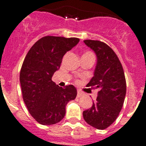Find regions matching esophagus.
Segmentation results:
<instances>
[{"label":"esophagus","mask_w":146,"mask_h":146,"mask_svg":"<svg viewBox=\"0 0 146 146\" xmlns=\"http://www.w3.org/2000/svg\"><path fill=\"white\" fill-rule=\"evenodd\" d=\"M82 96H83V93H82V92L78 91V92H77V97L78 98H80V97H82Z\"/></svg>","instance_id":"34e87169"}]
</instances>
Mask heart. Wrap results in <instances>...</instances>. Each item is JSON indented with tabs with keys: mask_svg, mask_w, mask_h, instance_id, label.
Instances as JSON below:
<instances>
[{
	"mask_svg": "<svg viewBox=\"0 0 146 146\" xmlns=\"http://www.w3.org/2000/svg\"><path fill=\"white\" fill-rule=\"evenodd\" d=\"M90 53H91V52H86V54H90Z\"/></svg>",
	"mask_w": 146,
	"mask_h": 146,
	"instance_id": "obj_1",
	"label": "heart"
}]
</instances>
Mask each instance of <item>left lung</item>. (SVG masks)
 Here are the masks:
<instances>
[{"label": "left lung", "instance_id": "1", "mask_svg": "<svg viewBox=\"0 0 146 146\" xmlns=\"http://www.w3.org/2000/svg\"><path fill=\"white\" fill-rule=\"evenodd\" d=\"M84 42L95 51L98 60L94 76L86 86L99 91L92 108L83 111V118L92 127L104 129L115 121L123 105L127 92L124 72L111 47L97 40Z\"/></svg>", "mask_w": 146, "mask_h": 146}]
</instances>
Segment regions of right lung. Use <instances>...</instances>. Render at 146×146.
Returning <instances> with one entry per match:
<instances>
[{"label":"right lung","mask_w":146,"mask_h":146,"mask_svg":"<svg viewBox=\"0 0 146 146\" xmlns=\"http://www.w3.org/2000/svg\"><path fill=\"white\" fill-rule=\"evenodd\" d=\"M79 42L77 38L44 36L33 44L24 59L19 73L23 98L40 124L59 123L65 116L66 104L76 97L73 85L62 88L51 79L64 55Z\"/></svg>","instance_id":"obj_1"}]
</instances>
